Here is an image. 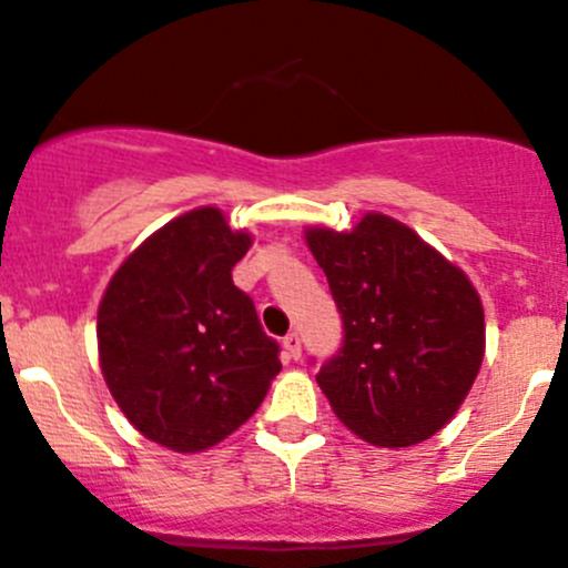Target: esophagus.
I'll return each instance as SVG.
<instances>
[{
  "label": "esophagus",
  "mask_w": 568,
  "mask_h": 568,
  "mask_svg": "<svg viewBox=\"0 0 568 568\" xmlns=\"http://www.w3.org/2000/svg\"><path fill=\"white\" fill-rule=\"evenodd\" d=\"M283 348H285V356H288V359H302V339H300V334H296V332L285 334V337H283Z\"/></svg>",
  "instance_id": "34e87169"
}]
</instances>
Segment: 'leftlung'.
Returning <instances> with one entry per match:
<instances>
[{
  "mask_svg": "<svg viewBox=\"0 0 568 568\" xmlns=\"http://www.w3.org/2000/svg\"><path fill=\"white\" fill-rule=\"evenodd\" d=\"M304 239L343 313V348L315 375L337 419L386 449L433 438L485 359V307L468 274L381 212L351 231L310 225Z\"/></svg>",
  "mask_w": 568,
  "mask_h": 568,
  "instance_id": "8db88e82",
  "label": "left lung"
}]
</instances>
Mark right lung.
<instances>
[{"label": "right lung", "mask_w": 568, "mask_h": 568, "mask_svg": "<svg viewBox=\"0 0 568 568\" xmlns=\"http://www.w3.org/2000/svg\"><path fill=\"white\" fill-rule=\"evenodd\" d=\"M250 244L217 206H199L141 242L100 300L105 386L130 425L165 449L193 455L229 438L283 367L231 280Z\"/></svg>", "instance_id": "obj_1"}]
</instances>
